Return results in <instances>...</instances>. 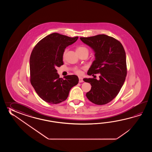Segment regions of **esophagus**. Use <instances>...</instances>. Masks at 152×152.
Listing matches in <instances>:
<instances>
[{
  "instance_id": "1",
  "label": "esophagus",
  "mask_w": 152,
  "mask_h": 152,
  "mask_svg": "<svg viewBox=\"0 0 152 152\" xmlns=\"http://www.w3.org/2000/svg\"><path fill=\"white\" fill-rule=\"evenodd\" d=\"M84 81H83V77H79V83H82V82H83Z\"/></svg>"
}]
</instances>
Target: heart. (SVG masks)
<instances>
[{
  "instance_id": "obj_1",
  "label": "heart",
  "mask_w": 152,
  "mask_h": 152,
  "mask_svg": "<svg viewBox=\"0 0 152 152\" xmlns=\"http://www.w3.org/2000/svg\"><path fill=\"white\" fill-rule=\"evenodd\" d=\"M81 50H87L88 51V49L86 47H79L77 49V51H81ZM65 55H66V52H64V55H63L64 58H65ZM75 72L77 75H80L81 74V71L79 69H75Z\"/></svg>"
}]
</instances>
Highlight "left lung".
<instances>
[{"instance_id":"left-lung-1","label":"left lung","mask_w":152,"mask_h":152,"mask_svg":"<svg viewBox=\"0 0 152 152\" xmlns=\"http://www.w3.org/2000/svg\"><path fill=\"white\" fill-rule=\"evenodd\" d=\"M80 39L95 53V60L87 75L94 76L99 73V80L83 79L92 86L86 96L95 104H106L116 97L126 80L127 70L124 49L119 41L104 34Z\"/></svg>"}]
</instances>
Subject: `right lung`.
Returning a JSON list of instances; mask_svg holds the SVG:
<instances>
[{
  "label": "right lung",
  "instance_id": "obj_1",
  "mask_svg": "<svg viewBox=\"0 0 152 152\" xmlns=\"http://www.w3.org/2000/svg\"><path fill=\"white\" fill-rule=\"evenodd\" d=\"M78 37H70L53 33L39 41L30 58V82L39 97L47 103L58 104L65 101L72 87L78 84L75 75L60 78L56 67L64 65L63 54L68 45Z\"/></svg>",
  "mask_w": 152,
  "mask_h": 152
}]
</instances>
